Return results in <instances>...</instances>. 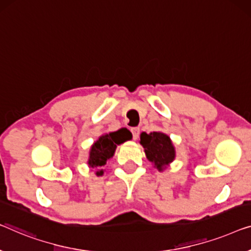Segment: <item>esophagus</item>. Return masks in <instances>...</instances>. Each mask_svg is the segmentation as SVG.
<instances>
[{
  "label": "esophagus",
  "mask_w": 251,
  "mask_h": 251,
  "mask_svg": "<svg viewBox=\"0 0 251 251\" xmlns=\"http://www.w3.org/2000/svg\"><path fill=\"white\" fill-rule=\"evenodd\" d=\"M131 132H132V137L133 139L136 140L138 137H139V133H140V129L139 128H132L131 129Z\"/></svg>",
  "instance_id": "esophagus-1"
}]
</instances>
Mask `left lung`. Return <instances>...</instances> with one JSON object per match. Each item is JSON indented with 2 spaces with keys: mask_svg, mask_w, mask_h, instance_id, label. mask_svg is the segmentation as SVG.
<instances>
[{
  "mask_svg": "<svg viewBox=\"0 0 251 251\" xmlns=\"http://www.w3.org/2000/svg\"><path fill=\"white\" fill-rule=\"evenodd\" d=\"M140 145L155 169L163 172L176 158V147L168 134L161 131L140 133Z\"/></svg>",
  "mask_w": 251,
  "mask_h": 251,
  "instance_id": "obj_1",
  "label": "left lung"
}]
</instances>
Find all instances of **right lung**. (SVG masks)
Returning <instances> with one entry per match:
<instances>
[{"mask_svg": "<svg viewBox=\"0 0 251 251\" xmlns=\"http://www.w3.org/2000/svg\"><path fill=\"white\" fill-rule=\"evenodd\" d=\"M131 138V132L126 128H121L114 132L101 134L90 147L87 164L89 168L95 170L97 176H101L105 171L103 168L108 159L113 157L117 147L119 145L130 140Z\"/></svg>", "mask_w": 251, "mask_h": 251, "instance_id": "right-lung-1", "label": "right lung"}]
</instances>
